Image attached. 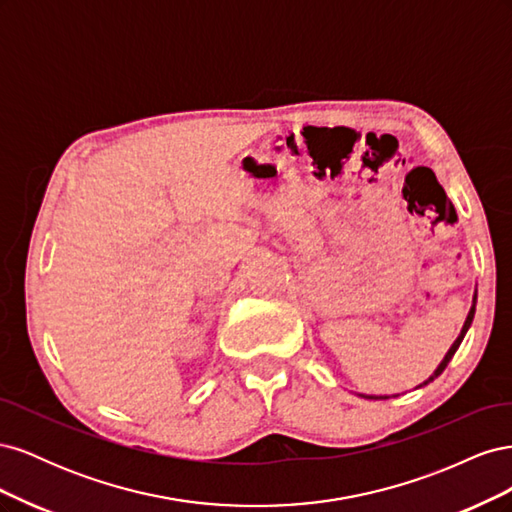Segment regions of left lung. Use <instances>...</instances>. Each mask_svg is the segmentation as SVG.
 Wrapping results in <instances>:
<instances>
[{"mask_svg": "<svg viewBox=\"0 0 512 512\" xmlns=\"http://www.w3.org/2000/svg\"><path fill=\"white\" fill-rule=\"evenodd\" d=\"M474 312H476V294H474V303H472V307H470V314H468V318H466V322H463V329H461V333H459V337L455 339V344L448 348V352H446V356L442 359V363L438 365V369L433 371V376H429V380H425L421 386H425V384H429L431 380H436L442 371L446 369V365L451 363V359H453V354L457 352V348L461 346V342H463V337H466V333H468V329H470V324H472V320H474ZM363 397H367V399H389L386 395H382V397H374V395H363Z\"/></svg>", "mask_w": 512, "mask_h": 512, "instance_id": "left-lung-1", "label": "left lung"}]
</instances>
